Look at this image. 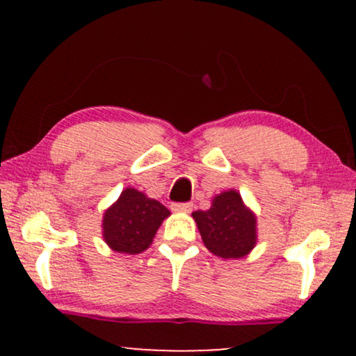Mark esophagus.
Instances as JSON below:
<instances>
[{"label":"esophagus","instance_id":"1","mask_svg":"<svg viewBox=\"0 0 356 356\" xmlns=\"http://www.w3.org/2000/svg\"><path fill=\"white\" fill-rule=\"evenodd\" d=\"M172 211L189 213L193 211V204L191 202H175V204H172Z\"/></svg>","mask_w":356,"mask_h":356}]
</instances>
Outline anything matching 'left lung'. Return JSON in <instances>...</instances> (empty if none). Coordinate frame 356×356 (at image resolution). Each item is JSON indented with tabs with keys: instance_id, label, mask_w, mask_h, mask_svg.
Here are the masks:
<instances>
[{
	"instance_id": "obj_1",
	"label": "left lung",
	"mask_w": 356,
	"mask_h": 356,
	"mask_svg": "<svg viewBox=\"0 0 356 356\" xmlns=\"http://www.w3.org/2000/svg\"><path fill=\"white\" fill-rule=\"evenodd\" d=\"M193 218L204 245L222 259H240L256 246V216L235 189L217 194L211 209L193 212Z\"/></svg>"
}]
</instances>
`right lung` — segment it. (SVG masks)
<instances>
[{
  "label": "right lung",
  "mask_w": 356,
  "mask_h": 356,
  "mask_svg": "<svg viewBox=\"0 0 356 356\" xmlns=\"http://www.w3.org/2000/svg\"><path fill=\"white\" fill-rule=\"evenodd\" d=\"M168 216L163 204L138 189L126 188L104 213V240L116 252L139 254L152 245L155 233Z\"/></svg>",
  "instance_id": "add662e5"
}]
</instances>
